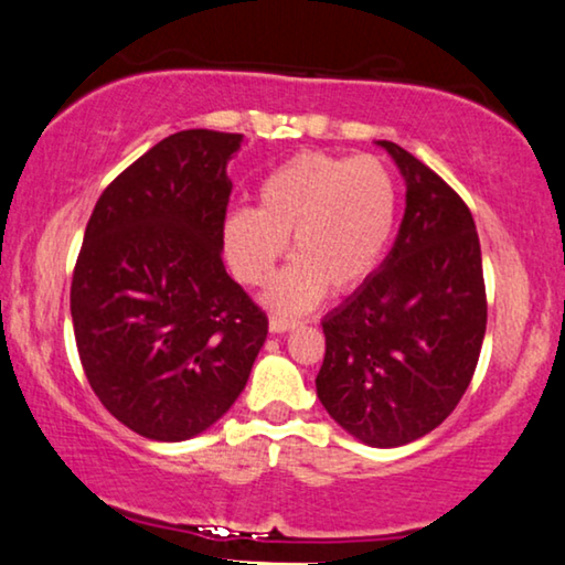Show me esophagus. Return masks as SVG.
I'll return each instance as SVG.
<instances>
[{
  "label": "esophagus",
  "mask_w": 565,
  "mask_h": 565,
  "mask_svg": "<svg viewBox=\"0 0 565 565\" xmlns=\"http://www.w3.org/2000/svg\"><path fill=\"white\" fill-rule=\"evenodd\" d=\"M299 324V320H294V317H284V315H271V320H268V330L271 332H289Z\"/></svg>",
  "instance_id": "1"
}]
</instances>
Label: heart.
<instances>
[{"label": "heart", "mask_w": 565, "mask_h": 565, "mask_svg": "<svg viewBox=\"0 0 565 565\" xmlns=\"http://www.w3.org/2000/svg\"><path fill=\"white\" fill-rule=\"evenodd\" d=\"M399 192L376 156H291L258 184L256 210L225 222V250L237 279L264 286L294 235L297 260L271 284L268 301L307 312L324 289L351 291L376 271L392 243Z\"/></svg>", "instance_id": "1"}]
</instances>
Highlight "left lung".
Listing matches in <instances>:
<instances>
[{
    "label": "left lung",
    "instance_id": "1",
    "mask_svg": "<svg viewBox=\"0 0 565 565\" xmlns=\"http://www.w3.org/2000/svg\"><path fill=\"white\" fill-rule=\"evenodd\" d=\"M407 181L394 248L322 320L317 396L371 448L435 430L471 384L487 332V286L471 210L423 161L379 140Z\"/></svg>",
    "mask_w": 565,
    "mask_h": 565
}]
</instances>
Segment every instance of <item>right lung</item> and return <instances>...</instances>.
Masks as SVG:
<instances>
[{
    "mask_svg": "<svg viewBox=\"0 0 565 565\" xmlns=\"http://www.w3.org/2000/svg\"><path fill=\"white\" fill-rule=\"evenodd\" d=\"M243 135L181 130L94 206L71 281L78 359L109 415L179 443L212 427L248 384L268 317L222 264Z\"/></svg>",
    "mask_w": 565,
    "mask_h": 565,
    "instance_id": "obj_1",
    "label": "right lung"
}]
</instances>
